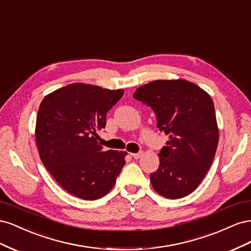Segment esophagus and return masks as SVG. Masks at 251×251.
<instances>
[{
	"instance_id": "1",
	"label": "esophagus",
	"mask_w": 251,
	"mask_h": 251,
	"mask_svg": "<svg viewBox=\"0 0 251 251\" xmlns=\"http://www.w3.org/2000/svg\"><path fill=\"white\" fill-rule=\"evenodd\" d=\"M142 151H139V153H133V154H131L132 155V157L134 158V159H139L141 156H142Z\"/></svg>"
}]
</instances>
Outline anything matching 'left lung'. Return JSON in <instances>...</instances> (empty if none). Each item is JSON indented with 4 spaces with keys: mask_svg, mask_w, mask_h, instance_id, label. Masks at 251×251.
<instances>
[{
    "mask_svg": "<svg viewBox=\"0 0 251 251\" xmlns=\"http://www.w3.org/2000/svg\"><path fill=\"white\" fill-rule=\"evenodd\" d=\"M134 98L150 105L157 126L170 136L150 175L155 191L164 198L192 194L211 166L219 142L214 101L207 92L185 79H158L139 87Z\"/></svg>",
    "mask_w": 251,
    "mask_h": 251,
    "instance_id": "obj_1",
    "label": "left lung"
}]
</instances>
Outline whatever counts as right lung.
<instances>
[{"label": "right lung", "mask_w": 251, "mask_h": 251, "mask_svg": "<svg viewBox=\"0 0 251 251\" xmlns=\"http://www.w3.org/2000/svg\"><path fill=\"white\" fill-rule=\"evenodd\" d=\"M124 92L75 82L41 102L35 125L41 160L57 183L77 198H102L126 164V151H103L97 141L107 113Z\"/></svg>", "instance_id": "obj_1"}]
</instances>
